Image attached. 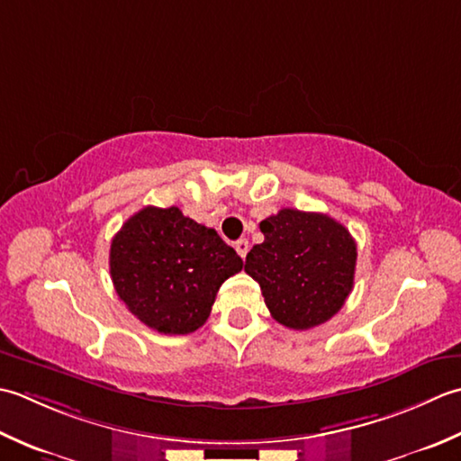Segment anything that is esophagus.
Listing matches in <instances>:
<instances>
[{"mask_svg": "<svg viewBox=\"0 0 461 461\" xmlns=\"http://www.w3.org/2000/svg\"><path fill=\"white\" fill-rule=\"evenodd\" d=\"M234 249H237V252H239V257L240 258H244V257H247V252H249V240L247 239H240V240H237V242H234Z\"/></svg>", "mask_w": 461, "mask_h": 461, "instance_id": "34e87169", "label": "esophagus"}]
</instances>
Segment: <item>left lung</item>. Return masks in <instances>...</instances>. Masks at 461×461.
I'll return each mask as SVG.
<instances>
[{
  "instance_id": "1",
  "label": "left lung",
  "mask_w": 461,
  "mask_h": 461,
  "mask_svg": "<svg viewBox=\"0 0 461 461\" xmlns=\"http://www.w3.org/2000/svg\"><path fill=\"white\" fill-rule=\"evenodd\" d=\"M265 242L247 255L272 318L308 330L340 310L352 293L356 242L348 229L322 212L283 209L260 222Z\"/></svg>"
}]
</instances>
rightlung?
Masks as SVG:
<instances>
[{
	"instance_id": "add662e5",
	"label": "right lung",
	"mask_w": 461,
	"mask_h": 461,
	"mask_svg": "<svg viewBox=\"0 0 461 461\" xmlns=\"http://www.w3.org/2000/svg\"><path fill=\"white\" fill-rule=\"evenodd\" d=\"M109 270L140 322L161 334H191L206 322L224 280L242 270V258L176 206H145L113 237Z\"/></svg>"
}]
</instances>
